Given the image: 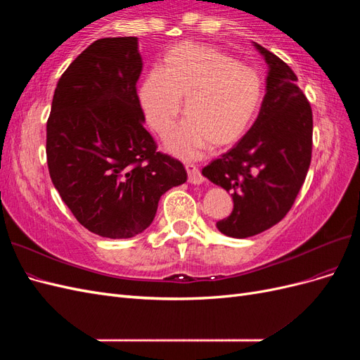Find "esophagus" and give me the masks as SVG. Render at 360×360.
I'll list each match as a JSON object with an SVG mask.
<instances>
[{"label":"esophagus","instance_id":"obj_1","mask_svg":"<svg viewBox=\"0 0 360 360\" xmlns=\"http://www.w3.org/2000/svg\"><path fill=\"white\" fill-rule=\"evenodd\" d=\"M184 168H186V171H188V180L191 181V183H193V184H200V183H202V174H201V171H200V168L195 165V163H186V165H184Z\"/></svg>","mask_w":360,"mask_h":360}]
</instances>
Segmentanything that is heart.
<instances>
[{
    "instance_id": "heart-1",
    "label": "heart",
    "mask_w": 360,
    "mask_h": 360,
    "mask_svg": "<svg viewBox=\"0 0 360 360\" xmlns=\"http://www.w3.org/2000/svg\"><path fill=\"white\" fill-rule=\"evenodd\" d=\"M180 99H186L188 122L169 135L167 147L189 159L207 146L214 151L231 147L249 132L264 101V81L224 51L180 43L163 58L162 72L151 70L139 90L147 123L159 136L176 123Z\"/></svg>"
}]
</instances>
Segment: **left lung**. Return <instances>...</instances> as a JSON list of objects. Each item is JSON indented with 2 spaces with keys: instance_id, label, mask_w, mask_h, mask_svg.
Instances as JSON below:
<instances>
[{
  "instance_id": "1",
  "label": "left lung",
  "mask_w": 360,
  "mask_h": 360,
  "mask_svg": "<svg viewBox=\"0 0 360 360\" xmlns=\"http://www.w3.org/2000/svg\"><path fill=\"white\" fill-rule=\"evenodd\" d=\"M269 64L266 96L249 132L202 168V176L231 192L234 209L216 222L222 234L245 238L276 225L307 179L312 155V110L287 63L258 43Z\"/></svg>"
}]
</instances>
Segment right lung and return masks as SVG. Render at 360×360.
<instances>
[{"instance_id": "obj_1", "label": "right lung", "mask_w": 360, "mask_h": 360, "mask_svg": "<svg viewBox=\"0 0 360 360\" xmlns=\"http://www.w3.org/2000/svg\"><path fill=\"white\" fill-rule=\"evenodd\" d=\"M141 70L138 37L93 41L61 75L46 123L53 186L76 221L102 237L143 233L162 195L188 179L144 127Z\"/></svg>"}]
</instances>
